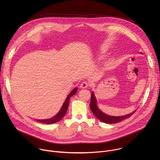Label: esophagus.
Segmentation results:
<instances>
[{"label":"esophagus","instance_id":"esophagus-1","mask_svg":"<svg viewBox=\"0 0 160 160\" xmlns=\"http://www.w3.org/2000/svg\"><path fill=\"white\" fill-rule=\"evenodd\" d=\"M88 86H89V83L86 82V81H84V82H82L80 84L79 88H81V89H85V88H87Z\"/></svg>","mask_w":160,"mask_h":160}]
</instances>
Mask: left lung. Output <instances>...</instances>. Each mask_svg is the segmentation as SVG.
I'll list each match as a JSON object with an SVG mask.
<instances>
[{
	"instance_id": "8db88e82",
	"label": "left lung",
	"mask_w": 160,
	"mask_h": 160,
	"mask_svg": "<svg viewBox=\"0 0 160 160\" xmlns=\"http://www.w3.org/2000/svg\"><path fill=\"white\" fill-rule=\"evenodd\" d=\"M140 53L143 54L142 53ZM90 108L92 112L95 115L96 118H97L100 121L107 124H114L116 122H119L125 119L129 118L136 111V110H134L133 112L129 114H126L124 116H111V115L106 114L102 112L98 108L97 105V100L93 92H92L91 93V100L90 103Z\"/></svg>"
}]
</instances>
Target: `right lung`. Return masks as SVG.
I'll use <instances>...</instances> for the list:
<instances>
[{
    "instance_id": "obj_1",
    "label": "right lung",
    "mask_w": 160,
    "mask_h": 160,
    "mask_svg": "<svg viewBox=\"0 0 160 160\" xmlns=\"http://www.w3.org/2000/svg\"><path fill=\"white\" fill-rule=\"evenodd\" d=\"M78 91V88H75L74 89H73L72 90V91L71 92L68 94V95L67 96L65 101L64 102L61 109L60 110V111L58 112V113H57L56 115H55L54 116H53L51 118L49 119H36L38 121L44 123V124H53V123H55L58 122L59 121H60L63 117L65 116V114H66L68 108L69 102V100L71 98V97L74 95L76 92Z\"/></svg>"
}]
</instances>
